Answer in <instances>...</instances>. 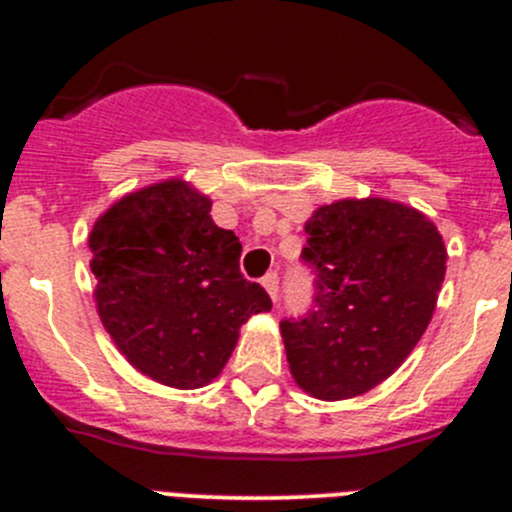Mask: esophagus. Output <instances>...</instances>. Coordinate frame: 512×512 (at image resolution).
I'll list each match as a JSON object with an SVG mask.
<instances>
[{
	"label": "esophagus",
	"mask_w": 512,
	"mask_h": 512,
	"mask_svg": "<svg viewBox=\"0 0 512 512\" xmlns=\"http://www.w3.org/2000/svg\"><path fill=\"white\" fill-rule=\"evenodd\" d=\"M262 287L267 289V294L272 297V302H277V299H280V277H277V272H270V275L262 277Z\"/></svg>",
	"instance_id": "34e87169"
}]
</instances>
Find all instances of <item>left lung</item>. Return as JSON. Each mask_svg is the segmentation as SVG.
Masks as SVG:
<instances>
[{"label": "left lung", "mask_w": 512, "mask_h": 512, "mask_svg": "<svg viewBox=\"0 0 512 512\" xmlns=\"http://www.w3.org/2000/svg\"><path fill=\"white\" fill-rule=\"evenodd\" d=\"M304 232L314 304L280 322L289 371L317 399H352L394 374L426 332L446 247L426 215L381 198L324 205Z\"/></svg>", "instance_id": "left-lung-1"}]
</instances>
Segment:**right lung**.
<instances>
[{"instance_id": "obj_1", "label": "right lung", "mask_w": 512, "mask_h": 512, "mask_svg": "<svg viewBox=\"0 0 512 512\" xmlns=\"http://www.w3.org/2000/svg\"><path fill=\"white\" fill-rule=\"evenodd\" d=\"M103 327L151 379L198 389L223 371L237 329L272 299L240 272L242 245L183 180L118 200L89 235Z\"/></svg>"}]
</instances>
